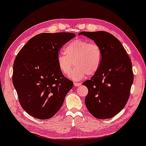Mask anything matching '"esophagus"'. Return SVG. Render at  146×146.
<instances>
[{"label": "esophagus", "instance_id": "34e87169", "mask_svg": "<svg viewBox=\"0 0 146 146\" xmlns=\"http://www.w3.org/2000/svg\"><path fill=\"white\" fill-rule=\"evenodd\" d=\"M74 85L75 86H80L81 85V83H78V82H74Z\"/></svg>", "mask_w": 146, "mask_h": 146}]
</instances>
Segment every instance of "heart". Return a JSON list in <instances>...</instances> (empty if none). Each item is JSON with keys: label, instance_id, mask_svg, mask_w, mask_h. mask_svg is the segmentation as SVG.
<instances>
[{"label": "heart", "instance_id": "heart-1", "mask_svg": "<svg viewBox=\"0 0 146 146\" xmlns=\"http://www.w3.org/2000/svg\"><path fill=\"white\" fill-rule=\"evenodd\" d=\"M102 61V50L98 44L88 40L77 39L69 42L65 47V53L57 56V63L61 72L65 75L70 73L74 66L76 67L70 75L71 80L79 81L86 75L96 74Z\"/></svg>", "mask_w": 146, "mask_h": 146}]
</instances>
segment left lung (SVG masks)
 Returning a JSON list of instances; mask_svg holds the SVG:
<instances>
[{
	"instance_id": "obj_1",
	"label": "left lung",
	"mask_w": 146,
	"mask_h": 146,
	"mask_svg": "<svg viewBox=\"0 0 146 146\" xmlns=\"http://www.w3.org/2000/svg\"><path fill=\"white\" fill-rule=\"evenodd\" d=\"M78 35L94 40L102 50L99 70L83 83L88 90L85 105L96 118H111L124 108L129 99L133 82L131 60L122 43L110 33L100 31Z\"/></svg>"
}]
</instances>
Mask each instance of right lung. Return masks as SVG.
Listing matches in <instances>:
<instances>
[{
    "mask_svg": "<svg viewBox=\"0 0 146 146\" xmlns=\"http://www.w3.org/2000/svg\"><path fill=\"white\" fill-rule=\"evenodd\" d=\"M72 33L36 35L18 53L13 63V84L22 108L38 119L52 117L74 85L57 63L61 48L75 36Z\"/></svg>",
    "mask_w": 146,
    "mask_h": 146,
    "instance_id": "add662e5",
    "label": "right lung"
}]
</instances>
